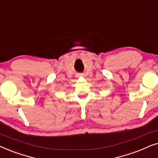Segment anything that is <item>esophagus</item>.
<instances>
[{
    "instance_id": "obj_1",
    "label": "esophagus",
    "mask_w": 158,
    "mask_h": 158,
    "mask_svg": "<svg viewBox=\"0 0 158 158\" xmlns=\"http://www.w3.org/2000/svg\"><path fill=\"white\" fill-rule=\"evenodd\" d=\"M78 77H85V74L84 73H79V74L77 75Z\"/></svg>"
}]
</instances>
